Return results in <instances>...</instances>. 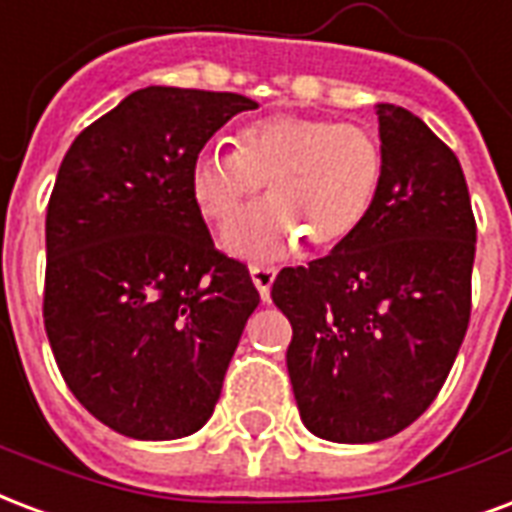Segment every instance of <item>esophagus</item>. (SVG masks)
Segmentation results:
<instances>
[{"label":"esophagus","instance_id":"34e87169","mask_svg":"<svg viewBox=\"0 0 512 512\" xmlns=\"http://www.w3.org/2000/svg\"><path fill=\"white\" fill-rule=\"evenodd\" d=\"M251 280H253V286L259 288L261 299L267 302V299H270L272 283H275V267H264V264H253V267H251Z\"/></svg>","mask_w":512,"mask_h":512}]
</instances>
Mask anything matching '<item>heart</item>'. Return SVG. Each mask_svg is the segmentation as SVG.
Segmentation results:
<instances>
[{
    "label": "heart",
    "instance_id": "obj_1",
    "mask_svg": "<svg viewBox=\"0 0 512 512\" xmlns=\"http://www.w3.org/2000/svg\"><path fill=\"white\" fill-rule=\"evenodd\" d=\"M383 167L370 129L283 113L242 126L234 153H199L191 194L207 221L229 226L267 183L270 202L237 221L224 245L242 259L270 261L294 251L302 234L321 248L351 240L370 218Z\"/></svg>",
    "mask_w": 512,
    "mask_h": 512
}]
</instances>
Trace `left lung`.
<instances>
[{
    "label": "left lung",
    "mask_w": 512,
    "mask_h": 512,
    "mask_svg": "<svg viewBox=\"0 0 512 512\" xmlns=\"http://www.w3.org/2000/svg\"><path fill=\"white\" fill-rule=\"evenodd\" d=\"M383 183L351 240L286 267L272 302L302 424L332 443L394 437L432 405L470 324L475 215L456 153L405 107L375 105Z\"/></svg>",
    "instance_id": "8db88e82"
}]
</instances>
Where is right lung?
Masks as SVG:
<instances>
[{
	"mask_svg": "<svg viewBox=\"0 0 512 512\" xmlns=\"http://www.w3.org/2000/svg\"><path fill=\"white\" fill-rule=\"evenodd\" d=\"M256 107L226 91L140 88L61 161L45 218V332L69 391L124 437L202 429L259 305L191 194L205 142Z\"/></svg>",
	"mask_w": 512,
	"mask_h": 512,
	"instance_id": "right-lung-1",
	"label": "right lung"
}]
</instances>
